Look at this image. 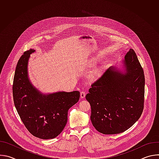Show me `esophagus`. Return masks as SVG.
Here are the masks:
<instances>
[{
  "label": "esophagus",
  "instance_id": "34e87169",
  "mask_svg": "<svg viewBox=\"0 0 159 159\" xmlns=\"http://www.w3.org/2000/svg\"><path fill=\"white\" fill-rule=\"evenodd\" d=\"M85 93L84 91L80 92V98L83 99L85 98Z\"/></svg>",
  "mask_w": 159,
  "mask_h": 159
}]
</instances>
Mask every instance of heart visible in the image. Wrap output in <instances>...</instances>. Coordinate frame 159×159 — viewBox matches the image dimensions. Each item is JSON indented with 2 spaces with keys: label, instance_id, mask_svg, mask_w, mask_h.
Segmentation results:
<instances>
[{
  "label": "heart",
  "instance_id": "1",
  "mask_svg": "<svg viewBox=\"0 0 159 159\" xmlns=\"http://www.w3.org/2000/svg\"><path fill=\"white\" fill-rule=\"evenodd\" d=\"M101 70H95V71L92 74L91 77H92V79H93V80H96V79H97L101 75Z\"/></svg>",
  "mask_w": 159,
  "mask_h": 159
}]
</instances>
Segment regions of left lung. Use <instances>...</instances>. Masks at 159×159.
Listing matches in <instances>:
<instances>
[{"label":"left lung","mask_w":159,"mask_h":159,"mask_svg":"<svg viewBox=\"0 0 159 159\" xmlns=\"http://www.w3.org/2000/svg\"><path fill=\"white\" fill-rule=\"evenodd\" d=\"M125 72L111 66L91 85L86 100L91 107L94 127L105 134L121 133L141 116L144 107L145 76L133 49L123 60Z\"/></svg>","instance_id":"1"}]
</instances>
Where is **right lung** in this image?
<instances>
[{"instance_id": "obj_1", "label": "right lung", "mask_w": 159, "mask_h": 159, "mask_svg": "<svg viewBox=\"0 0 159 159\" xmlns=\"http://www.w3.org/2000/svg\"><path fill=\"white\" fill-rule=\"evenodd\" d=\"M30 49L19 58L12 85L13 99L20 120L34 137L52 139L60 134L66 122L68 111L80 98L79 91L58 92L43 94L30 82L28 76V63Z\"/></svg>"}]
</instances>
